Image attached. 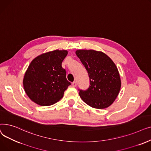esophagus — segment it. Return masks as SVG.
Masks as SVG:
<instances>
[{"label": "esophagus", "instance_id": "esophagus-1", "mask_svg": "<svg viewBox=\"0 0 151 151\" xmlns=\"http://www.w3.org/2000/svg\"><path fill=\"white\" fill-rule=\"evenodd\" d=\"M72 86H73V87H76V81H74V82H73L72 83Z\"/></svg>", "mask_w": 151, "mask_h": 151}]
</instances>
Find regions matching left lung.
I'll use <instances>...</instances> for the list:
<instances>
[{
  "label": "left lung",
  "mask_w": 151,
  "mask_h": 151,
  "mask_svg": "<svg viewBox=\"0 0 151 151\" xmlns=\"http://www.w3.org/2000/svg\"><path fill=\"white\" fill-rule=\"evenodd\" d=\"M75 53L88 71L90 79L89 88L80 91V97L93 108H108L117 98L121 87L116 64L101 51L79 50Z\"/></svg>",
  "instance_id": "8db88e82"
}]
</instances>
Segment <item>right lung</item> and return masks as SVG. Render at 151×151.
Masks as SVG:
<instances>
[{"mask_svg":"<svg viewBox=\"0 0 151 151\" xmlns=\"http://www.w3.org/2000/svg\"><path fill=\"white\" fill-rule=\"evenodd\" d=\"M67 54V50H54L38 55L30 62L24 76L23 86L29 98L37 105L55 104L71 84L62 67Z\"/></svg>","mask_w":151,"mask_h":151,"instance_id":"right-lung-1","label":"right lung"}]
</instances>
